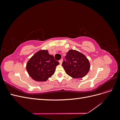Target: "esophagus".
<instances>
[{
    "label": "esophagus",
    "instance_id": "esophagus-1",
    "mask_svg": "<svg viewBox=\"0 0 120 120\" xmlns=\"http://www.w3.org/2000/svg\"><path fill=\"white\" fill-rule=\"evenodd\" d=\"M62 62H63V60H59V63H60V64H62Z\"/></svg>",
    "mask_w": 120,
    "mask_h": 120
}]
</instances>
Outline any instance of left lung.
Listing matches in <instances>:
<instances>
[{"mask_svg": "<svg viewBox=\"0 0 120 120\" xmlns=\"http://www.w3.org/2000/svg\"><path fill=\"white\" fill-rule=\"evenodd\" d=\"M62 66L66 74L75 79L84 77L90 69L89 60L83 53L76 50L70 49L65 56Z\"/></svg>", "mask_w": 120, "mask_h": 120, "instance_id": "1", "label": "left lung"}]
</instances>
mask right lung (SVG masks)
<instances>
[{"label": "right lung", "mask_w": 120, "mask_h": 120, "mask_svg": "<svg viewBox=\"0 0 120 120\" xmlns=\"http://www.w3.org/2000/svg\"><path fill=\"white\" fill-rule=\"evenodd\" d=\"M60 64L49 54L48 50L41 49L36 52L27 61L26 68L34 80L45 82L54 74L56 67Z\"/></svg>", "instance_id": "right-lung-1"}]
</instances>
